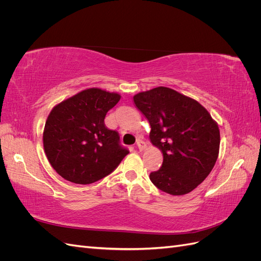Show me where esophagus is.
<instances>
[{
    "instance_id": "1",
    "label": "esophagus",
    "mask_w": 261,
    "mask_h": 261,
    "mask_svg": "<svg viewBox=\"0 0 261 261\" xmlns=\"http://www.w3.org/2000/svg\"><path fill=\"white\" fill-rule=\"evenodd\" d=\"M136 146H137V148L139 149V151H143V150H145V148H146V143H145L144 140L138 139Z\"/></svg>"
}]
</instances>
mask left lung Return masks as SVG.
I'll return each instance as SVG.
<instances>
[{
  "instance_id": "obj_1",
  "label": "left lung",
  "mask_w": 261,
  "mask_h": 261,
  "mask_svg": "<svg viewBox=\"0 0 261 261\" xmlns=\"http://www.w3.org/2000/svg\"><path fill=\"white\" fill-rule=\"evenodd\" d=\"M134 102L149 121L152 145L163 153L161 168L150 173V180L170 195L191 193L218 159V124L199 102L167 87L139 92Z\"/></svg>"
}]
</instances>
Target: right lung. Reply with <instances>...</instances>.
Returning <instances> with one entry per match:
<instances>
[{
    "label": "right lung",
    "instance_id": "1",
    "mask_svg": "<svg viewBox=\"0 0 261 261\" xmlns=\"http://www.w3.org/2000/svg\"><path fill=\"white\" fill-rule=\"evenodd\" d=\"M121 96L99 88L78 92L55 106L46 118L43 147L52 168L75 184H91L112 173L128 149L105 118Z\"/></svg>",
    "mask_w": 261,
    "mask_h": 261
}]
</instances>
